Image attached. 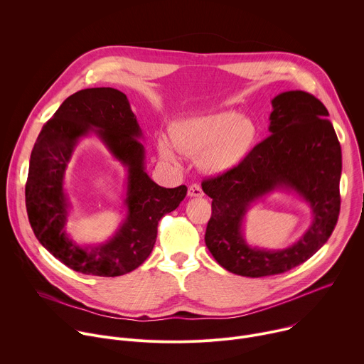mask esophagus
Listing matches in <instances>:
<instances>
[{
    "mask_svg": "<svg viewBox=\"0 0 364 364\" xmlns=\"http://www.w3.org/2000/svg\"><path fill=\"white\" fill-rule=\"evenodd\" d=\"M188 196L190 197H201L203 196V190L198 184H191L188 187Z\"/></svg>",
    "mask_w": 364,
    "mask_h": 364,
    "instance_id": "obj_1",
    "label": "esophagus"
}]
</instances>
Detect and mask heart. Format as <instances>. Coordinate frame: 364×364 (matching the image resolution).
Listing matches in <instances>:
<instances>
[{
  "mask_svg": "<svg viewBox=\"0 0 364 364\" xmlns=\"http://www.w3.org/2000/svg\"><path fill=\"white\" fill-rule=\"evenodd\" d=\"M256 139L252 121L232 111L194 115L171 127V138L160 135L159 152L166 161L178 163L180 152L198 157L210 174H226L239 167Z\"/></svg>",
  "mask_w": 364,
  "mask_h": 364,
  "instance_id": "b5f03b06",
  "label": "heart"
}]
</instances>
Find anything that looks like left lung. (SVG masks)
<instances>
[{
    "label": "left lung",
    "instance_id": "1",
    "mask_svg": "<svg viewBox=\"0 0 364 364\" xmlns=\"http://www.w3.org/2000/svg\"><path fill=\"white\" fill-rule=\"evenodd\" d=\"M272 108L271 135L239 167L201 183L213 198L205 246L220 267L240 277L277 275L304 264L328 240L340 213L341 146L327 108L304 90L279 93ZM274 191L295 192L310 205L314 222L288 248L250 247L242 237L244 216Z\"/></svg>",
    "mask_w": 364,
    "mask_h": 364
}]
</instances>
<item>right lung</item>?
<instances>
[{
	"label": "right lung",
	"mask_w": 364,
	"mask_h": 364,
	"mask_svg": "<svg viewBox=\"0 0 364 364\" xmlns=\"http://www.w3.org/2000/svg\"><path fill=\"white\" fill-rule=\"evenodd\" d=\"M89 133L127 170V216L109 241L82 247L65 232L71 205L63 184L78 141ZM141 138L127 95L114 87L70 95L38 134L26 184L27 215L38 242L70 269L96 277L136 269L152 252L160 219L184 200L186 186L166 188L149 178Z\"/></svg>",
	"instance_id": "1"
}]
</instances>
